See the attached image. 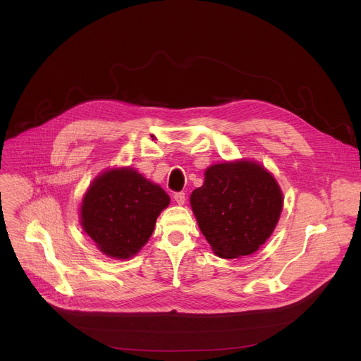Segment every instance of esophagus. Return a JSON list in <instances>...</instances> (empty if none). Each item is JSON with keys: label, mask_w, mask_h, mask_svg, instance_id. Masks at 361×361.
Wrapping results in <instances>:
<instances>
[{"label": "esophagus", "mask_w": 361, "mask_h": 361, "mask_svg": "<svg viewBox=\"0 0 361 361\" xmlns=\"http://www.w3.org/2000/svg\"><path fill=\"white\" fill-rule=\"evenodd\" d=\"M174 201L178 204V205H183L185 202V192L180 191V192H176L174 194Z\"/></svg>", "instance_id": "34e87169"}]
</instances>
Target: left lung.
<instances>
[{"label":"left lung","instance_id":"obj_1","mask_svg":"<svg viewBox=\"0 0 361 361\" xmlns=\"http://www.w3.org/2000/svg\"><path fill=\"white\" fill-rule=\"evenodd\" d=\"M204 176L190 202L205 240L223 259L255 252L273 234L283 210L276 178L248 160L214 164Z\"/></svg>","mask_w":361,"mask_h":361}]
</instances>
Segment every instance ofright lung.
<instances>
[{"mask_svg":"<svg viewBox=\"0 0 361 361\" xmlns=\"http://www.w3.org/2000/svg\"><path fill=\"white\" fill-rule=\"evenodd\" d=\"M169 194L134 169H113L99 174L84 194L82 230L98 250L113 259L135 255L148 241Z\"/></svg>","mask_w":361,"mask_h":361,"instance_id":"add662e5","label":"right lung"}]
</instances>
